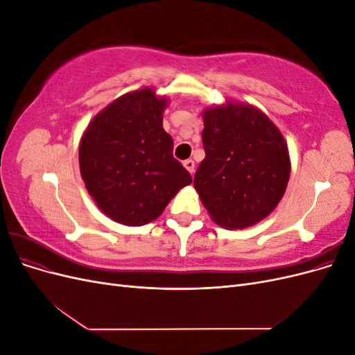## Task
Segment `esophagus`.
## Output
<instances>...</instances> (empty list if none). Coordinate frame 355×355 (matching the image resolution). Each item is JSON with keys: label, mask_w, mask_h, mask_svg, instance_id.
Wrapping results in <instances>:
<instances>
[{"label": "esophagus", "mask_w": 355, "mask_h": 355, "mask_svg": "<svg viewBox=\"0 0 355 355\" xmlns=\"http://www.w3.org/2000/svg\"><path fill=\"white\" fill-rule=\"evenodd\" d=\"M184 166H185V168L189 171L191 175H194V171H196V163L192 159H185L184 161Z\"/></svg>", "instance_id": "34e87169"}]
</instances>
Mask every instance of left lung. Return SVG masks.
<instances>
[{"instance_id":"1","label":"left lung","mask_w":355,"mask_h":355,"mask_svg":"<svg viewBox=\"0 0 355 355\" xmlns=\"http://www.w3.org/2000/svg\"><path fill=\"white\" fill-rule=\"evenodd\" d=\"M206 158L194 178L211 219L228 230L262 220L284 196L288 149L280 130L253 106L228 103L204 112Z\"/></svg>"}]
</instances>
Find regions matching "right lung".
<instances>
[{
    "instance_id": "1",
    "label": "right lung",
    "mask_w": 355,
    "mask_h": 355,
    "mask_svg": "<svg viewBox=\"0 0 355 355\" xmlns=\"http://www.w3.org/2000/svg\"><path fill=\"white\" fill-rule=\"evenodd\" d=\"M164 106L151 89L127 93L94 118L80 144L89 194L105 214L130 227L157 219L192 182L173 157V139L163 128Z\"/></svg>"
}]
</instances>
